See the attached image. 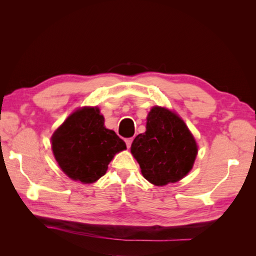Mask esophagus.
Returning a JSON list of instances; mask_svg holds the SVG:
<instances>
[{"label":"esophagus","mask_w":256,"mask_h":256,"mask_svg":"<svg viewBox=\"0 0 256 256\" xmlns=\"http://www.w3.org/2000/svg\"><path fill=\"white\" fill-rule=\"evenodd\" d=\"M132 141H134V138H125V142H126V145H127L128 148H129V147L131 146V143H132Z\"/></svg>","instance_id":"obj_1"}]
</instances>
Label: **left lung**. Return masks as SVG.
Segmentation results:
<instances>
[{
  "label": "left lung",
  "mask_w": 256,
  "mask_h": 256,
  "mask_svg": "<svg viewBox=\"0 0 256 256\" xmlns=\"http://www.w3.org/2000/svg\"><path fill=\"white\" fill-rule=\"evenodd\" d=\"M131 154L145 180L154 186L176 182L194 164L198 145L184 122L166 108L154 106L147 115L146 131L136 136Z\"/></svg>",
  "instance_id": "obj_1"
}]
</instances>
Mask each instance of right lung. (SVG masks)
Returning <instances> with one entry per match:
<instances>
[{
    "mask_svg": "<svg viewBox=\"0 0 256 256\" xmlns=\"http://www.w3.org/2000/svg\"><path fill=\"white\" fill-rule=\"evenodd\" d=\"M52 150L60 168L68 177L92 184L104 176L114 154L126 144L113 130L104 127L98 108L76 110L56 130Z\"/></svg>",
    "mask_w": 256,
    "mask_h": 256,
    "instance_id": "add662e5",
    "label": "right lung"
}]
</instances>
